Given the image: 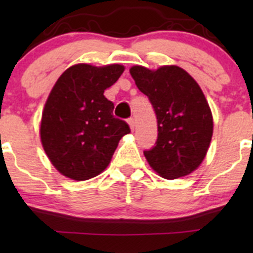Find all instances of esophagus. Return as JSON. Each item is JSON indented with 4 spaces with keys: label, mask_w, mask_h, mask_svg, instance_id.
I'll list each match as a JSON object with an SVG mask.
<instances>
[{
    "label": "esophagus",
    "mask_w": 253,
    "mask_h": 253,
    "mask_svg": "<svg viewBox=\"0 0 253 253\" xmlns=\"http://www.w3.org/2000/svg\"><path fill=\"white\" fill-rule=\"evenodd\" d=\"M127 122H128L129 127H131V129H132V131H133V129H134V126H136V124H134V119H132V117H131V119L127 120Z\"/></svg>",
    "instance_id": "obj_1"
}]
</instances>
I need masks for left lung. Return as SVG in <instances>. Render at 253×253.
<instances>
[{"label":"left lung","instance_id":"left-lung-1","mask_svg":"<svg viewBox=\"0 0 253 253\" xmlns=\"http://www.w3.org/2000/svg\"><path fill=\"white\" fill-rule=\"evenodd\" d=\"M129 73L148 96L158 120L155 145L144 150L147 162L169 180L195 171L213 136V117L202 89L177 66H163L157 71L133 66Z\"/></svg>","mask_w":253,"mask_h":253}]
</instances>
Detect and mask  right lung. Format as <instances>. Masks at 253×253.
Returning a JSON list of instances; mask_svg holds the SVG:
<instances>
[{"label":"right lung","instance_id":"add662e5","mask_svg":"<svg viewBox=\"0 0 253 253\" xmlns=\"http://www.w3.org/2000/svg\"><path fill=\"white\" fill-rule=\"evenodd\" d=\"M125 67L79 63L67 68L53 85L42 111L40 137L45 153L63 176L76 181L106 169L129 126L112 115L104 96Z\"/></svg>","mask_w":253,"mask_h":253}]
</instances>
